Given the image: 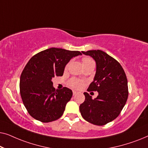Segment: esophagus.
<instances>
[{
  "label": "esophagus",
  "mask_w": 148,
  "mask_h": 148,
  "mask_svg": "<svg viewBox=\"0 0 148 148\" xmlns=\"http://www.w3.org/2000/svg\"><path fill=\"white\" fill-rule=\"evenodd\" d=\"M73 95H75V94H77V92H76V91H75V90H73Z\"/></svg>",
  "instance_id": "obj_1"
}]
</instances>
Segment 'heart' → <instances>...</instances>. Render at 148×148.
<instances>
[{
  "label": "heart",
  "instance_id": "1",
  "mask_svg": "<svg viewBox=\"0 0 148 148\" xmlns=\"http://www.w3.org/2000/svg\"><path fill=\"white\" fill-rule=\"evenodd\" d=\"M82 62H83V65H86V64H89V63H94V60L91 59L90 58H87V57L83 58ZM68 66H69V64H66L65 67L66 69L68 68ZM83 84H84V83H83L82 81L77 79H71L69 82L70 86L75 88H81L83 86Z\"/></svg>",
  "mask_w": 148,
  "mask_h": 148
}]
</instances>
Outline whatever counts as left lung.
<instances>
[{
  "label": "left lung",
  "mask_w": 148,
  "mask_h": 148,
  "mask_svg": "<svg viewBox=\"0 0 148 148\" xmlns=\"http://www.w3.org/2000/svg\"><path fill=\"white\" fill-rule=\"evenodd\" d=\"M82 52L96 61V74L88 91H97L98 96L93 100L84 92L86 99L79 110L85 120L102 126L114 120L126 104L129 94L127 76L120 63L102 50Z\"/></svg>",
  "instance_id": "8db88e82"
}]
</instances>
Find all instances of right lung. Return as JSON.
<instances>
[{
	"label": "right lung",
	"mask_w": 148,
	"mask_h": 148,
	"mask_svg": "<svg viewBox=\"0 0 148 148\" xmlns=\"http://www.w3.org/2000/svg\"><path fill=\"white\" fill-rule=\"evenodd\" d=\"M79 51L51 48L36 54L26 64L20 77V94L29 114L43 123L56 121L63 114L73 96L66 87L55 90L52 79L62 76L64 67Z\"/></svg>",
	"instance_id": "right-lung-1"
}]
</instances>
